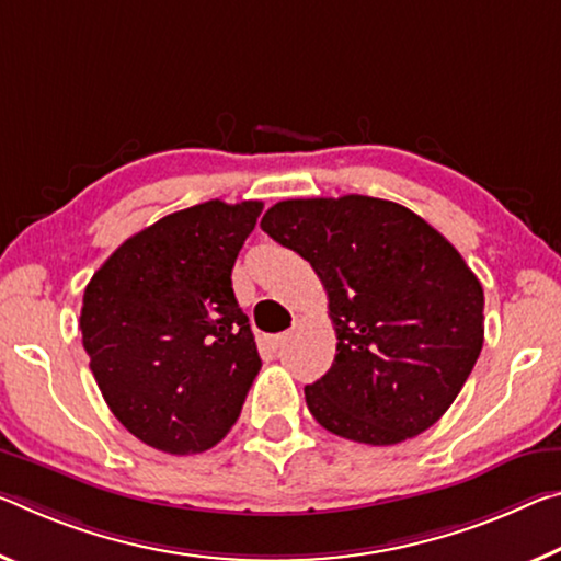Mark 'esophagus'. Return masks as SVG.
I'll list each match as a JSON object with an SVG mask.
<instances>
[{
	"mask_svg": "<svg viewBox=\"0 0 561 561\" xmlns=\"http://www.w3.org/2000/svg\"><path fill=\"white\" fill-rule=\"evenodd\" d=\"M287 340H289V334H274V336H270V346L272 350H279V346L287 344Z\"/></svg>",
	"mask_w": 561,
	"mask_h": 561,
	"instance_id": "esophagus-1",
	"label": "esophagus"
}]
</instances>
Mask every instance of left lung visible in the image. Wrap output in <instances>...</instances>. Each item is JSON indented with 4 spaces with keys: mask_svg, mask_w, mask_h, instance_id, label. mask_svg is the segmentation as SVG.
Wrapping results in <instances>:
<instances>
[{
    "mask_svg": "<svg viewBox=\"0 0 561 561\" xmlns=\"http://www.w3.org/2000/svg\"><path fill=\"white\" fill-rule=\"evenodd\" d=\"M262 229L329 297L336 354L305 387L314 420L371 447L430 430L484 344L482 284L457 249L412 209L362 194L277 202Z\"/></svg>",
    "mask_w": 561,
    "mask_h": 561,
    "instance_id": "8db88e82",
    "label": "left lung"
}]
</instances>
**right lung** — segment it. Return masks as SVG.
<instances>
[{"mask_svg":"<svg viewBox=\"0 0 561 561\" xmlns=\"http://www.w3.org/2000/svg\"><path fill=\"white\" fill-rule=\"evenodd\" d=\"M262 202L209 199L129 237L82 299V344L112 414L149 447L197 455L227 437L260 375L232 270Z\"/></svg>","mask_w":561,"mask_h":561,"instance_id":"1","label":"right lung"}]
</instances>
